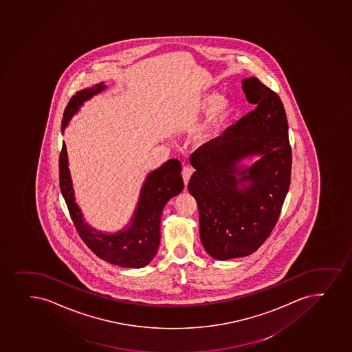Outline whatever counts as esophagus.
Here are the masks:
<instances>
[{
	"label": "esophagus",
	"instance_id": "34e87169",
	"mask_svg": "<svg viewBox=\"0 0 352 352\" xmlns=\"http://www.w3.org/2000/svg\"><path fill=\"white\" fill-rule=\"evenodd\" d=\"M182 174L184 184H185V186H187V184L190 182V177H192V174H193V168L190 166H184L182 167Z\"/></svg>",
	"mask_w": 352,
	"mask_h": 352
}]
</instances>
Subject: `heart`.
<instances>
[{
	"mask_svg": "<svg viewBox=\"0 0 352 352\" xmlns=\"http://www.w3.org/2000/svg\"><path fill=\"white\" fill-rule=\"evenodd\" d=\"M201 107L204 110H210L205 124L198 133L199 140L206 142L215 131L232 118L234 105L230 99L219 97L217 94H210L202 99Z\"/></svg>",
	"mask_w": 352,
	"mask_h": 352,
	"instance_id": "heart-1",
	"label": "heart"
}]
</instances>
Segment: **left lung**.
Segmentation results:
<instances>
[{"label": "left lung", "mask_w": 352, "mask_h": 352, "mask_svg": "<svg viewBox=\"0 0 352 352\" xmlns=\"http://www.w3.org/2000/svg\"><path fill=\"white\" fill-rule=\"evenodd\" d=\"M254 109L190 155L188 190L197 200L200 239L215 260L248 256L280 217L292 177L288 122L280 97L256 77L242 79ZM258 156L252 166L241 162Z\"/></svg>", "instance_id": "obj_1"}]
</instances>
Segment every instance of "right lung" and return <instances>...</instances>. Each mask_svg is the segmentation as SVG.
<instances>
[{
    "label": "right lung",
    "mask_w": 352,
    "mask_h": 352,
    "mask_svg": "<svg viewBox=\"0 0 352 352\" xmlns=\"http://www.w3.org/2000/svg\"><path fill=\"white\" fill-rule=\"evenodd\" d=\"M107 89L104 82L77 92L67 104L62 120V131L67 126L80 107ZM60 186L76 230L92 252L111 265L124 268H142L153 260L160 243V220L164 207L184 190L182 162L170 159L147 174L142 184L135 213L126 227L116 233H103L84 222L83 213L76 204L69 170L67 146L60 155Z\"/></svg>",
    "instance_id": "1"
}]
</instances>
